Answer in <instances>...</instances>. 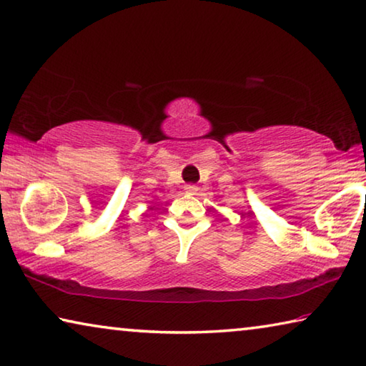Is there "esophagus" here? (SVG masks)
Returning <instances> with one entry per match:
<instances>
[{
    "label": "esophagus",
    "instance_id": "34e87169",
    "mask_svg": "<svg viewBox=\"0 0 366 366\" xmlns=\"http://www.w3.org/2000/svg\"><path fill=\"white\" fill-rule=\"evenodd\" d=\"M197 192H199V187H195V185H185V194L195 195Z\"/></svg>",
    "mask_w": 366,
    "mask_h": 366
}]
</instances>
